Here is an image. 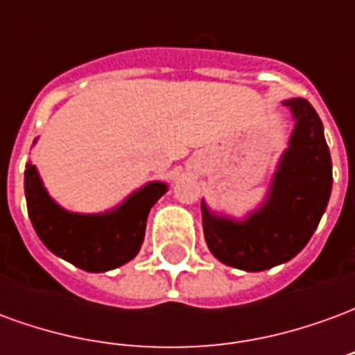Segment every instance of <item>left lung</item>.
<instances>
[{
  "label": "left lung",
  "mask_w": 355,
  "mask_h": 355,
  "mask_svg": "<svg viewBox=\"0 0 355 355\" xmlns=\"http://www.w3.org/2000/svg\"><path fill=\"white\" fill-rule=\"evenodd\" d=\"M285 104L297 127L264 207L245 223L216 218L201 207L207 247L226 266L262 272L291 261L310 241L327 207L333 165L320 116L304 98Z\"/></svg>",
  "instance_id": "8db88e82"
}]
</instances>
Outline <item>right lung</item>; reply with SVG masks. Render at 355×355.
<instances>
[{"instance_id":"right-lung-1","label":"right lung","mask_w":355,"mask_h":355,"mask_svg":"<svg viewBox=\"0 0 355 355\" xmlns=\"http://www.w3.org/2000/svg\"><path fill=\"white\" fill-rule=\"evenodd\" d=\"M24 190L30 220L43 245L85 272H108L137 257L146 218L167 186L150 182L108 215H73L51 200L34 165H26Z\"/></svg>"}]
</instances>
